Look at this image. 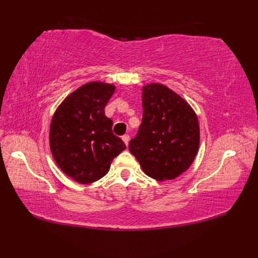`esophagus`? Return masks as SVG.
<instances>
[{
    "instance_id": "obj_1",
    "label": "esophagus",
    "mask_w": 258,
    "mask_h": 258,
    "mask_svg": "<svg viewBox=\"0 0 258 258\" xmlns=\"http://www.w3.org/2000/svg\"><path fill=\"white\" fill-rule=\"evenodd\" d=\"M122 140H123V142H124V143H125L126 145H128V142H130V135H127V134L124 135L123 138H122Z\"/></svg>"
}]
</instances>
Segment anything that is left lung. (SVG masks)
<instances>
[{"instance_id": "obj_1", "label": "left lung", "mask_w": 258, "mask_h": 258, "mask_svg": "<svg viewBox=\"0 0 258 258\" xmlns=\"http://www.w3.org/2000/svg\"><path fill=\"white\" fill-rule=\"evenodd\" d=\"M143 118L130 152L143 172L156 180L174 179L187 171L200 146L196 113L177 93L160 83L143 86Z\"/></svg>"}]
</instances>
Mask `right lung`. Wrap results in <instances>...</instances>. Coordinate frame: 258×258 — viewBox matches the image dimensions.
<instances>
[{
	"instance_id": "right-lung-1",
	"label": "right lung",
	"mask_w": 258,
	"mask_h": 258,
	"mask_svg": "<svg viewBox=\"0 0 258 258\" xmlns=\"http://www.w3.org/2000/svg\"><path fill=\"white\" fill-rule=\"evenodd\" d=\"M115 92L113 84L90 82L71 93L54 113L50 147L63 173L80 184L105 176L126 146L112 132L113 120L104 107Z\"/></svg>"
}]
</instances>
